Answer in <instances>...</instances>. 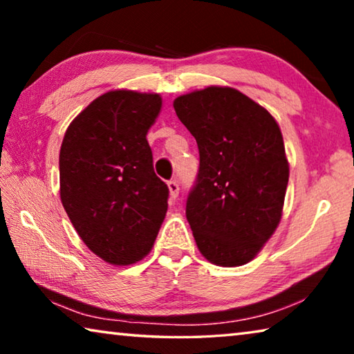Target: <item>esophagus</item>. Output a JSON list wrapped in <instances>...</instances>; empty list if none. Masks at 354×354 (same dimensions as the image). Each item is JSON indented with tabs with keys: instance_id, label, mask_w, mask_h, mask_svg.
Listing matches in <instances>:
<instances>
[{
	"instance_id": "obj_1",
	"label": "esophagus",
	"mask_w": 354,
	"mask_h": 354,
	"mask_svg": "<svg viewBox=\"0 0 354 354\" xmlns=\"http://www.w3.org/2000/svg\"><path fill=\"white\" fill-rule=\"evenodd\" d=\"M167 185H169V190H170V198L175 200L179 194V184L175 181V179H171V181L167 183Z\"/></svg>"
}]
</instances>
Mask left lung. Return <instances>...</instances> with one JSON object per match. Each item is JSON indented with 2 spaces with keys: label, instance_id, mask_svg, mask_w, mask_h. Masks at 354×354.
Listing matches in <instances>:
<instances>
[{
  "label": "left lung",
  "instance_id": "obj_1",
  "mask_svg": "<svg viewBox=\"0 0 354 354\" xmlns=\"http://www.w3.org/2000/svg\"><path fill=\"white\" fill-rule=\"evenodd\" d=\"M195 137L200 170L185 215L209 262L254 259L281 221L289 162L277 120L232 87L211 86L173 101Z\"/></svg>",
  "mask_w": 354,
  "mask_h": 354
}]
</instances>
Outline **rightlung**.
Wrapping results in <instances>:
<instances>
[{
    "label": "right lung",
    "mask_w": 354,
    "mask_h": 354,
    "mask_svg": "<svg viewBox=\"0 0 354 354\" xmlns=\"http://www.w3.org/2000/svg\"><path fill=\"white\" fill-rule=\"evenodd\" d=\"M160 107L159 93L111 91L65 131L62 206L87 248L112 266L151 251L169 207V187L156 176L147 140Z\"/></svg>",
    "instance_id": "1"
}]
</instances>
